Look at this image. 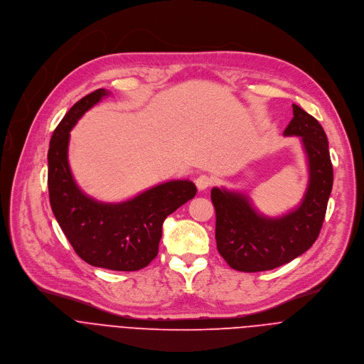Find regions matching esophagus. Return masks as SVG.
I'll return each mask as SVG.
<instances>
[{"mask_svg":"<svg viewBox=\"0 0 364 364\" xmlns=\"http://www.w3.org/2000/svg\"><path fill=\"white\" fill-rule=\"evenodd\" d=\"M195 183H196V188L199 191H205V189H208L212 185V178H209L208 175H199L195 179Z\"/></svg>","mask_w":364,"mask_h":364,"instance_id":"34e87169","label":"esophagus"}]
</instances>
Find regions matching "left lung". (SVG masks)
<instances>
[{"mask_svg":"<svg viewBox=\"0 0 364 364\" xmlns=\"http://www.w3.org/2000/svg\"><path fill=\"white\" fill-rule=\"evenodd\" d=\"M284 136H300L309 161V186L301 203L282 216L261 215L247 195L213 188L216 248L237 271L274 269L304 254L317 240L333 188L328 141L321 124L300 106Z\"/></svg>","mask_w":364,"mask_h":364,"instance_id":"1","label":"left lung"}]
</instances>
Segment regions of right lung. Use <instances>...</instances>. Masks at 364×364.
Segmentation results:
<instances>
[{
    "instance_id": "obj_1",
    "label": "right lung",
    "mask_w": 364,
    "mask_h": 364,
    "mask_svg": "<svg viewBox=\"0 0 364 364\" xmlns=\"http://www.w3.org/2000/svg\"><path fill=\"white\" fill-rule=\"evenodd\" d=\"M109 95L99 89L85 96L55 127L48 149L50 205L83 261L113 271H137L158 255L164 221L196 195V186L191 181H169L120 203L97 202L82 192L68 166L70 130Z\"/></svg>"
}]
</instances>
